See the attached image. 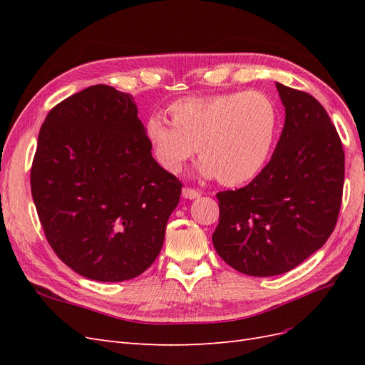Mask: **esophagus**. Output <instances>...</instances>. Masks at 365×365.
Segmentation results:
<instances>
[{
  "mask_svg": "<svg viewBox=\"0 0 365 365\" xmlns=\"http://www.w3.org/2000/svg\"><path fill=\"white\" fill-rule=\"evenodd\" d=\"M182 196L185 197V200H196V197L201 196V193L195 189H190V187H184Z\"/></svg>",
  "mask_w": 365,
  "mask_h": 365,
  "instance_id": "34e87169",
  "label": "esophagus"
}]
</instances>
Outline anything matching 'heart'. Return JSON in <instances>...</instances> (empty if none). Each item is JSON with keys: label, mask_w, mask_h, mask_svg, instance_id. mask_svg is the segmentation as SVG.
<instances>
[{"label": "heart", "mask_w": 365, "mask_h": 365, "mask_svg": "<svg viewBox=\"0 0 365 365\" xmlns=\"http://www.w3.org/2000/svg\"><path fill=\"white\" fill-rule=\"evenodd\" d=\"M168 111L172 121L149 115L146 137L153 157L170 173L181 172L197 149L201 178L228 187L247 184L267 165L279 138V106L256 90L184 97Z\"/></svg>", "instance_id": "obj_1"}]
</instances>
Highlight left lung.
Listing matches in <instances>:
<instances>
[{
  "mask_svg": "<svg viewBox=\"0 0 365 365\" xmlns=\"http://www.w3.org/2000/svg\"><path fill=\"white\" fill-rule=\"evenodd\" d=\"M284 126L269 163L248 185L217 193L216 252L236 271L271 277L322 248L336 225L344 150L311 94L275 83Z\"/></svg>",
  "mask_w": 365,
  "mask_h": 365,
  "instance_id": "8db88e82",
  "label": "left lung"
}]
</instances>
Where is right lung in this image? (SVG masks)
Wrapping results in <instances>:
<instances>
[{"instance_id": "obj_1", "label": "right lung", "mask_w": 365, "mask_h": 365, "mask_svg": "<svg viewBox=\"0 0 365 365\" xmlns=\"http://www.w3.org/2000/svg\"><path fill=\"white\" fill-rule=\"evenodd\" d=\"M134 97L93 85L39 130L31 196L48 244L77 274L123 282L161 251L182 184L153 160Z\"/></svg>"}]
</instances>
